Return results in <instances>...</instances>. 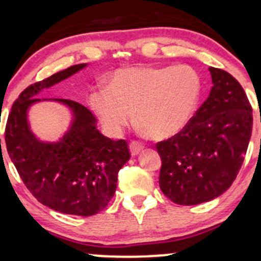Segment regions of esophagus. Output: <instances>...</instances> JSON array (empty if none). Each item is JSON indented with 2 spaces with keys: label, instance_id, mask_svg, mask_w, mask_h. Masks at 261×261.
I'll use <instances>...</instances> for the list:
<instances>
[{
  "label": "esophagus",
  "instance_id": "obj_1",
  "mask_svg": "<svg viewBox=\"0 0 261 261\" xmlns=\"http://www.w3.org/2000/svg\"><path fill=\"white\" fill-rule=\"evenodd\" d=\"M128 147H130L131 155H137L141 151H142L143 148H145V145L139 142V141H131L130 146H128Z\"/></svg>",
  "mask_w": 261,
  "mask_h": 261
}]
</instances>
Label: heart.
Wrapping results in <instances>:
<instances>
[{"mask_svg": "<svg viewBox=\"0 0 261 261\" xmlns=\"http://www.w3.org/2000/svg\"><path fill=\"white\" fill-rule=\"evenodd\" d=\"M202 83L190 66H137L115 71L108 88L89 95V106L110 133L119 134L136 122L151 137L166 140L193 119Z\"/></svg>", "mask_w": 261, "mask_h": 261, "instance_id": "obj_1", "label": "heart"}]
</instances>
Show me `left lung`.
<instances>
[{
    "mask_svg": "<svg viewBox=\"0 0 261 261\" xmlns=\"http://www.w3.org/2000/svg\"><path fill=\"white\" fill-rule=\"evenodd\" d=\"M207 99L179 134L155 145L162 158L160 187L178 205L220 196L236 180L253 128V109L243 87L224 70L210 67Z\"/></svg>",
    "mask_w": 261,
    "mask_h": 261,
    "instance_id": "1",
    "label": "left lung"
}]
</instances>
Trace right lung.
Returning <instances> with one entry per match:
<instances>
[{
	"mask_svg": "<svg viewBox=\"0 0 261 261\" xmlns=\"http://www.w3.org/2000/svg\"><path fill=\"white\" fill-rule=\"evenodd\" d=\"M85 66H71L27 87L12 106L5 141L18 174L39 202L62 214L93 216L106 208L115 194L119 170L130 160L128 143L103 136L91 110L70 99H58L74 115L72 126L59 142H40L27 121L29 106L40 100L35 94Z\"/></svg>",
	"mask_w": 261,
	"mask_h": 261,
	"instance_id": "obj_1",
	"label": "right lung"
}]
</instances>
